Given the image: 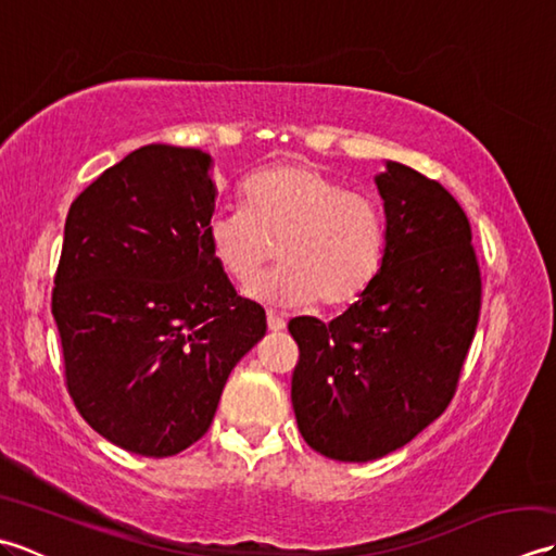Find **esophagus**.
I'll return each mask as SVG.
<instances>
[{"mask_svg": "<svg viewBox=\"0 0 556 556\" xmlns=\"http://www.w3.org/2000/svg\"><path fill=\"white\" fill-rule=\"evenodd\" d=\"M267 327L271 329V332H281V329L287 327V320L277 313H267Z\"/></svg>", "mask_w": 556, "mask_h": 556, "instance_id": "34e87169", "label": "esophagus"}]
</instances>
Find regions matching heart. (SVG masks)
Here are the masks:
<instances>
[{
	"label": "heart",
	"mask_w": 556,
	"mask_h": 556,
	"mask_svg": "<svg viewBox=\"0 0 556 556\" xmlns=\"http://www.w3.org/2000/svg\"><path fill=\"white\" fill-rule=\"evenodd\" d=\"M205 239L222 269L248 285L275 255L281 265L251 293L271 305L346 303L365 289L382 257V215L370 198L351 193L308 162L255 172L243 184V207L210 215Z\"/></svg>",
	"instance_id": "1"
}]
</instances>
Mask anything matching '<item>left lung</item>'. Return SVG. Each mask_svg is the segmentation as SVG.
Listing matches in <instances>:
<instances>
[{
	"mask_svg": "<svg viewBox=\"0 0 556 556\" xmlns=\"http://www.w3.org/2000/svg\"><path fill=\"white\" fill-rule=\"evenodd\" d=\"M375 186L387 219L377 275L332 323H289L299 430L349 464L396 452L442 416L480 313L470 224L454 195L392 160Z\"/></svg>",
	"mask_w": 556,
	"mask_h": 556,
	"instance_id": "left-lung-1",
	"label": "left lung"
}]
</instances>
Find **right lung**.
Returning a JSON list of instances; mask_svg holds the SVG:
<instances>
[{
	"label": "right lung",
	"instance_id": "add662e5",
	"mask_svg": "<svg viewBox=\"0 0 556 556\" xmlns=\"http://www.w3.org/2000/svg\"><path fill=\"white\" fill-rule=\"evenodd\" d=\"M215 200L210 152L152 143L68 207L52 291L66 387L90 428L131 454L198 442L267 332L207 245Z\"/></svg>",
	"mask_w": 556,
	"mask_h": 556
}]
</instances>
